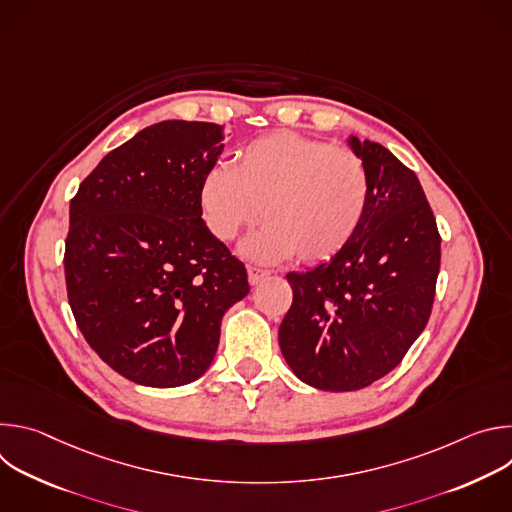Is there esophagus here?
<instances>
[{"label": "esophagus", "mask_w": 512, "mask_h": 512, "mask_svg": "<svg viewBox=\"0 0 512 512\" xmlns=\"http://www.w3.org/2000/svg\"><path fill=\"white\" fill-rule=\"evenodd\" d=\"M247 273H249V283H251V285H257L261 279H265V277L269 275V271H267V269L253 267V265H249V267H247Z\"/></svg>", "instance_id": "obj_1"}]
</instances>
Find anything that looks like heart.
Listing matches in <instances>:
<instances>
[{"mask_svg": "<svg viewBox=\"0 0 512 512\" xmlns=\"http://www.w3.org/2000/svg\"><path fill=\"white\" fill-rule=\"evenodd\" d=\"M371 174L348 148L294 131H273L239 150L231 168L206 170L198 208L208 231L233 241L259 218L243 247L259 261L296 255L322 263L344 251L367 218Z\"/></svg>", "mask_w": 512, "mask_h": 512, "instance_id": "1", "label": "heart"}]
</instances>
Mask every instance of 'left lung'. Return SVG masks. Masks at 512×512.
<instances>
[{"mask_svg": "<svg viewBox=\"0 0 512 512\" xmlns=\"http://www.w3.org/2000/svg\"><path fill=\"white\" fill-rule=\"evenodd\" d=\"M371 174V204L352 243L306 273H287L294 302L279 346L304 383L356 391L391 373L423 332L442 237L417 176L375 141L350 137Z\"/></svg>", "mask_w": 512, "mask_h": 512, "instance_id": "obj_1", "label": "left lung"}]
</instances>
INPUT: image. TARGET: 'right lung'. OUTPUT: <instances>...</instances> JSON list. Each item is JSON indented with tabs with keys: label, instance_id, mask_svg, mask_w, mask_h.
<instances>
[{
	"label": "right lung",
	"instance_id": "1",
	"mask_svg": "<svg viewBox=\"0 0 512 512\" xmlns=\"http://www.w3.org/2000/svg\"><path fill=\"white\" fill-rule=\"evenodd\" d=\"M223 129L162 121L109 152L70 200L66 294L89 346L121 377L180 387L214 358L245 265L202 221L198 186Z\"/></svg>",
	"mask_w": 512,
	"mask_h": 512
}]
</instances>
